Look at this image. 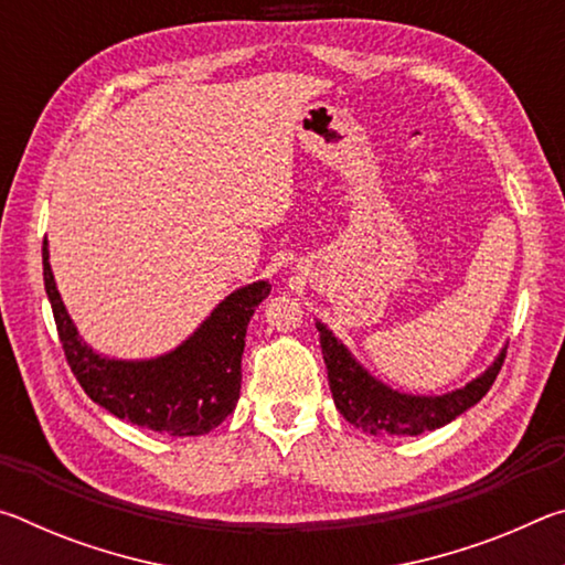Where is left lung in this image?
Masks as SVG:
<instances>
[{"label":"left lung","mask_w":565,"mask_h":565,"mask_svg":"<svg viewBox=\"0 0 565 565\" xmlns=\"http://www.w3.org/2000/svg\"><path fill=\"white\" fill-rule=\"evenodd\" d=\"M317 329L333 404L349 424L374 436H418L451 424L456 416H461L489 394L505 359V349H501L491 366L463 388L448 391L444 396H414L401 394L371 376L321 321H317Z\"/></svg>","instance_id":"1"}]
</instances>
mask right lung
<instances>
[{
  "mask_svg": "<svg viewBox=\"0 0 565 565\" xmlns=\"http://www.w3.org/2000/svg\"><path fill=\"white\" fill-rule=\"evenodd\" d=\"M42 264L64 356L94 404L134 426L169 436L209 434L236 408L246 327L269 296V281L228 294L202 327L164 356L124 361L102 356L82 341L56 289L46 242Z\"/></svg>",
  "mask_w": 565,
  "mask_h": 565,
  "instance_id": "1",
  "label": "right lung"
}]
</instances>
